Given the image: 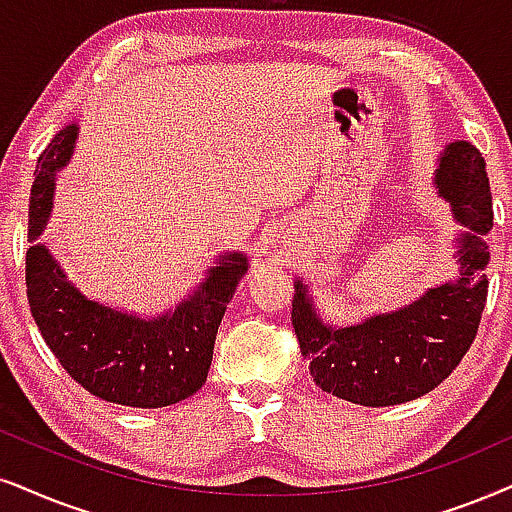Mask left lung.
I'll return each mask as SVG.
<instances>
[{"label": "left lung", "mask_w": 512, "mask_h": 512, "mask_svg": "<svg viewBox=\"0 0 512 512\" xmlns=\"http://www.w3.org/2000/svg\"><path fill=\"white\" fill-rule=\"evenodd\" d=\"M439 193L472 234L461 236V278L432 288L418 302L359 326L328 328L297 281L293 328L309 373L323 392L361 406L404 404L435 387L461 364L487 304L489 262L480 236L491 229V193L484 158L468 141L446 148L437 170Z\"/></svg>", "instance_id": "8db88e82"}]
</instances>
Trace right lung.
<instances>
[{"label":"right lung","instance_id":"add662e5","mask_svg":"<svg viewBox=\"0 0 512 512\" xmlns=\"http://www.w3.org/2000/svg\"><path fill=\"white\" fill-rule=\"evenodd\" d=\"M77 127L56 134L37 160L30 191L28 238L42 234L51 212L56 170L68 163ZM245 274L243 255H224L208 281L172 314L144 321L87 300L70 286L44 245L25 252L32 319L58 364L94 397L137 409H160L196 394L208 380L217 328Z\"/></svg>","mask_w":512,"mask_h":512}]
</instances>
